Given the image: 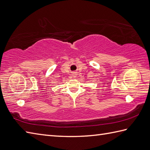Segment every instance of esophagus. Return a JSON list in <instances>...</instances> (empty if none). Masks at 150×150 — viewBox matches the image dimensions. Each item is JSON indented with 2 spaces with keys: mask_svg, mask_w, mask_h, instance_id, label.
I'll list each match as a JSON object with an SVG mask.
<instances>
[{
  "mask_svg": "<svg viewBox=\"0 0 150 150\" xmlns=\"http://www.w3.org/2000/svg\"><path fill=\"white\" fill-rule=\"evenodd\" d=\"M73 76H74V77H76V75L75 74H74V75H73Z\"/></svg>",
  "mask_w": 150,
  "mask_h": 150,
  "instance_id": "esophagus-1",
  "label": "esophagus"
}]
</instances>
